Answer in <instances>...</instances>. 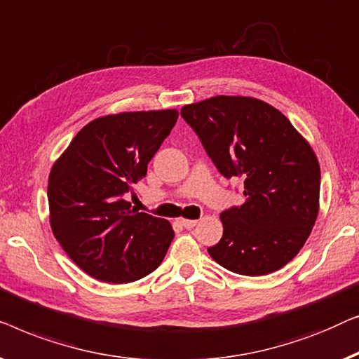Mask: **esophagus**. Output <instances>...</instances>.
<instances>
[{
	"mask_svg": "<svg viewBox=\"0 0 359 359\" xmlns=\"http://www.w3.org/2000/svg\"><path fill=\"white\" fill-rule=\"evenodd\" d=\"M180 223L185 229H191V228H195L198 221H196V219H180Z\"/></svg>",
	"mask_w": 359,
	"mask_h": 359,
	"instance_id": "34e87169",
	"label": "esophagus"
}]
</instances>
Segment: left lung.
Segmentation results:
<instances>
[{
    "label": "left lung",
    "mask_w": 359,
    "mask_h": 359,
    "mask_svg": "<svg viewBox=\"0 0 359 359\" xmlns=\"http://www.w3.org/2000/svg\"><path fill=\"white\" fill-rule=\"evenodd\" d=\"M224 177L244 179L245 201L219 215L216 264L239 275L280 270L306 244L319 215L320 168L304 136L273 105L215 95L180 110Z\"/></svg>",
    "instance_id": "left-lung-1"
}]
</instances>
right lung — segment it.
<instances>
[{
	"label": "right lung",
	"instance_id": "obj_1",
	"mask_svg": "<svg viewBox=\"0 0 359 359\" xmlns=\"http://www.w3.org/2000/svg\"><path fill=\"white\" fill-rule=\"evenodd\" d=\"M175 109L94 118L78 131L48 175L50 228L89 276L131 283L161 265L174 229L125 200L177 122Z\"/></svg>",
	"mask_w": 359,
	"mask_h": 359
}]
</instances>
